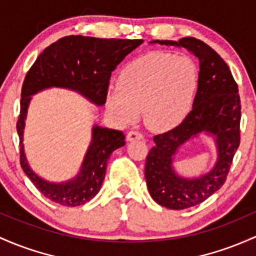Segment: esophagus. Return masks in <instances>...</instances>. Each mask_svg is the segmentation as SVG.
Returning a JSON list of instances; mask_svg holds the SVG:
<instances>
[{
    "instance_id": "obj_1",
    "label": "esophagus",
    "mask_w": 256,
    "mask_h": 256,
    "mask_svg": "<svg viewBox=\"0 0 256 256\" xmlns=\"http://www.w3.org/2000/svg\"><path fill=\"white\" fill-rule=\"evenodd\" d=\"M128 141H134V140H142L143 138V134L140 132V131H130L126 136Z\"/></svg>"
}]
</instances>
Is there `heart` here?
<instances>
[{
  "label": "heart",
  "mask_w": 256,
  "mask_h": 256,
  "mask_svg": "<svg viewBox=\"0 0 256 256\" xmlns=\"http://www.w3.org/2000/svg\"><path fill=\"white\" fill-rule=\"evenodd\" d=\"M198 87V70L187 57L153 52L128 64L118 87L106 94V108L118 122L130 124L142 110L152 130H168L186 118Z\"/></svg>",
  "instance_id": "heart-1"
}]
</instances>
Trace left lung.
Instances as JSON below:
<instances>
[{
	"label": "left lung",
	"instance_id": "1",
	"mask_svg": "<svg viewBox=\"0 0 256 256\" xmlns=\"http://www.w3.org/2000/svg\"><path fill=\"white\" fill-rule=\"evenodd\" d=\"M152 44L184 47L199 60L198 90L190 114L178 126L154 136L146 159L144 176L152 198L159 206L182 210L198 206L222 187L240 142V98L228 66L206 42L194 38ZM200 132L212 134L218 148L214 168L198 179L178 176L172 166L178 146Z\"/></svg>",
	"mask_w": 256,
	"mask_h": 256
}]
</instances>
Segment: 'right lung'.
Instances as JSON below:
<instances>
[{"label":"right lung","instance_id":"right-lung-1","mask_svg":"<svg viewBox=\"0 0 256 256\" xmlns=\"http://www.w3.org/2000/svg\"><path fill=\"white\" fill-rule=\"evenodd\" d=\"M142 42L66 36L46 47L28 72L22 87L20 114L16 122L20 165L25 175L50 200L64 206H78L91 200L102 186L109 156L125 144V136L122 131L94 125L91 144L76 178L62 184L46 181L32 170L24 153L23 134L30 96L50 87H63L78 92L94 104L103 106L112 72Z\"/></svg>","mask_w":256,"mask_h":256}]
</instances>
